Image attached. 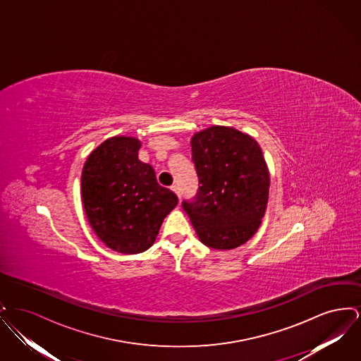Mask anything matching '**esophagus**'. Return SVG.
<instances>
[{
	"label": "esophagus",
	"mask_w": 361,
	"mask_h": 361,
	"mask_svg": "<svg viewBox=\"0 0 361 361\" xmlns=\"http://www.w3.org/2000/svg\"><path fill=\"white\" fill-rule=\"evenodd\" d=\"M172 190L178 196V199H181V189L178 188V185H173Z\"/></svg>",
	"instance_id": "1"
}]
</instances>
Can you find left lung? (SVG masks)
I'll use <instances>...</instances> for the list:
<instances>
[{"label": "left lung", "instance_id": "8db88e82", "mask_svg": "<svg viewBox=\"0 0 361 361\" xmlns=\"http://www.w3.org/2000/svg\"><path fill=\"white\" fill-rule=\"evenodd\" d=\"M190 146L200 187L183 208L206 246L238 247L255 235L268 203L269 172L261 147L224 126L196 133Z\"/></svg>", "mask_w": 361, "mask_h": 361}]
</instances>
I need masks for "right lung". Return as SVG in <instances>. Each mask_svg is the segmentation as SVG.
<instances>
[{
	"mask_svg": "<svg viewBox=\"0 0 361 361\" xmlns=\"http://www.w3.org/2000/svg\"><path fill=\"white\" fill-rule=\"evenodd\" d=\"M139 149L137 137H109L89 154L81 176L93 231L108 247L126 255L147 250L178 203L171 189L157 183L153 166L139 161Z\"/></svg>",
	"mask_w": 361,
	"mask_h": 361,
	"instance_id": "right-lung-1",
	"label": "right lung"
}]
</instances>
